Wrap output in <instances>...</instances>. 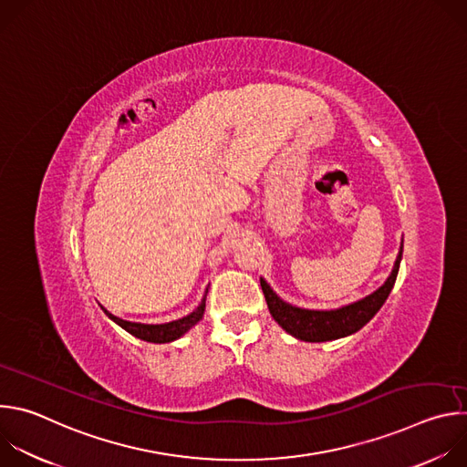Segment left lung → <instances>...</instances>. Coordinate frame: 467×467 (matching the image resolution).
<instances>
[{"label": "left lung", "mask_w": 467, "mask_h": 467, "mask_svg": "<svg viewBox=\"0 0 467 467\" xmlns=\"http://www.w3.org/2000/svg\"><path fill=\"white\" fill-rule=\"evenodd\" d=\"M403 256V242L399 247V254L395 258L393 270L384 281L382 286H379L369 296L353 301L349 305L330 308V310H314V308H301L296 305H290L283 301L274 288L260 277V286L268 303L270 314L274 319L297 340L303 342H328V340H338L355 335L360 330L384 305L388 299L395 279L399 272V264H401Z\"/></svg>", "instance_id": "left-lung-1"}]
</instances>
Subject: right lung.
<instances>
[{
    "label": "right lung",
    "mask_w": 467,
    "mask_h": 467,
    "mask_svg": "<svg viewBox=\"0 0 467 467\" xmlns=\"http://www.w3.org/2000/svg\"><path fill=\"white\" fill-rule=\"evenodd\" d=\"M207 294H209V288L205 290V296H203L202 303H199L197 308L192 310L188 316H182V317L168 321V323H137V321H127V319H121V317L110 314L103 306L101 308L116 325H119L123 330H127L129 335H132L135 338H140V340L151 342V344H168V342H175L177 338L186 335V332L199 319L203 317L205 303H207Z\"/></svg>",
    "instance_id": "right-lung-1"
}]
</instances>
